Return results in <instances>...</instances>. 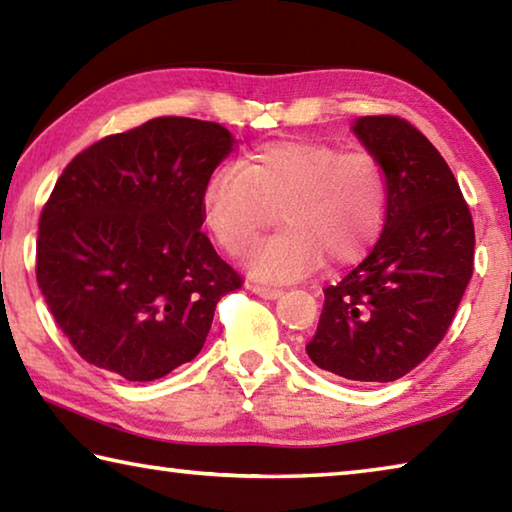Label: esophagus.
<instances>
[{"mask_svg":"<svg viewBox=\"0 0 512 512\" xmlns=\"http://www.w3.org/2000/svg\"><path fill=\"white\" fill-rule=\"evenodd\" d=\"M250 291L253 293H257L259 298H266V300H273V298H277L280 296V289H275V287H264V284H250Z\"/></svg>","mask_w":512,"mask_h":512,"instance_id":"1","label":"esophagus"}]
</instances>
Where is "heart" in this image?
<instances>
[{
    "label": "heart",
    "mask_w": 512,
    "mask_h": 512,
    "mask_svg": "<svg viewBox=\"0 0 512 512\" xmlns=\"http://www.w3.org/2000/svg\"><path fill=\"white\" fill-rule=\"evenodd\" d=\"M201 205L216 244L235 257L280 216L284 228L250 250L248 268L268 282H291L314 273L323 259L352 264L375 246L386 223L388 183L372 153L298 137L257 146L241 167H216Z\"/></svg>",
    "instance_id": "heart-1"
}]
</instances>
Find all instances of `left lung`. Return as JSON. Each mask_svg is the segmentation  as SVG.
<instances>
[{
  "mask_svg": "<svg viewBox=\"0 0 512 512\" xmlns=\"http://www.w3.org/2000/svg\"><path fill=\"white\" fill-rule=\"evenodd\" d=\"M354 133L388 183L384 232L363 262L325 289L309 359L352 381H395L445 339L474 268V223L452 169L397 115Z\"/></svg>",
  "mask_w": 512,
  "mask_h": 512,
  "instance_id": "1",
  "label": "left lung"
}]
</instances>
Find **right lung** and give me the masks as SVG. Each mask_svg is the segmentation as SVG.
<instances>
[{
    "label": "right lung",
    "mask_w": 512,
    "mask_h": 512,
    "mask_svg": "<svg viewBox=\"0 0 512 512\" xmlns=\"http://www.w3.org/2000/svg\"><path fill=\"white\" fill-rule=\"evenodd\" d=\"M228 128L158 117L94 142L42 207L36 277L58 327L92 366L153 381L192 361L244 277L201 230L203 187Z\"/></svg>",
    "instance_id": "right-lung-1"
}]
</instances>
